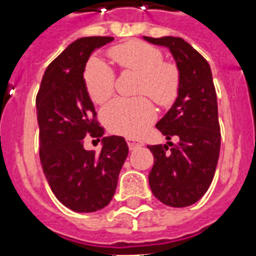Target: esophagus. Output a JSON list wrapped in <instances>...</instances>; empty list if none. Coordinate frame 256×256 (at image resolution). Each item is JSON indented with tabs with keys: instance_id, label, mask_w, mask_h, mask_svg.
<instances>
[{
	"instance_id": "1",
	"label": "esophagus",
	"mask_w": 256,
	"mask_h": 256,
	"mask_svg": "<svg viewBox=\"0 0 256 256\" xmlns=\"http://www.w3.org/2000/svg\"><path fill=\"white\" fill-rule=\"evenodd\" d=\"M143 143L142 142H135V140H128V148L134 151V150L139 148V147H142Z\"/></svg>"
}]
</instances>
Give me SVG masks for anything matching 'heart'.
<instances>
[{
  "instance_id": "1",
  "label": "heart",
  "mask_w": 256,
  "mask_h": 256,
  "mask_svg": "<svg viewBox=\"0 0 256 256\" xmlns=\"http://www.w3.org/2000/svg\"><path fill=\"white\" fill-rule=\"evenodd\" d=\"M112 59L126 72L139 74L136 94H146L162 106L176 100L180 89V70L172 62H164L158 47L132 40L116 46L109 51ZM84 82L92 101L102 104L113 96L116 74L104 60L93 58L84 70ZM146 96L135 98H117L102 112L110 132L128 138H136L152 124L156 112Z\"/></svg>"
}]
</instances>
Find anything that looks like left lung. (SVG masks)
I'll list each match as a JSON object with an SVG mask.
<instances>
[{
    "mask_svg": "<svg viewBox=\"0 0 256 256\" xmlns=\"http://www.w3.org/2000/svg\"><path fill=\"white\" fill-rule=\"evenodd\" d=\"M144 39L170 48L182 78L175 104L156 124L167 140L176 136L178 143L147 146L154 155L150 188L160 202L186 208L209 189L220 155L221 128L212 70L204 56L184 39Z\"/></svg>",
    "mask_w": 256,
    "mask_h": 256,
    "instance_id": "8db88e82",
    "label": "left lung"
}]
</instances>
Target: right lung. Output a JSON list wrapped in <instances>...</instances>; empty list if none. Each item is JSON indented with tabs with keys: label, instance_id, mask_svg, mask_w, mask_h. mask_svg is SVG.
Listing matches in <instances>:
<instances>
[{
	"label": "right lung",
	"instance_id": "obj_1",
	"mask_svg": "<svg viewBox=\"0 0 256 256\" xmlns=\"http://www.w3.org/2000/svg\"><path fill=\"white\" fill-rule=\"evenodd\" d=\"M112 36H85L70 43L46 70L36 94L39 155L56 198L78 213H92L112 201L128 154L122 136L102 138L100 152L86 151L84 138L102 136L84 82L85 64Z\"/></svg>",
	"mask_w": 256,
	"mask_h": 256
}]
</instances>
